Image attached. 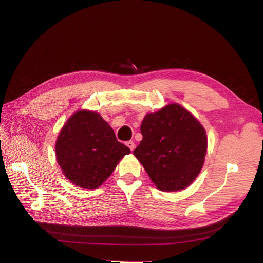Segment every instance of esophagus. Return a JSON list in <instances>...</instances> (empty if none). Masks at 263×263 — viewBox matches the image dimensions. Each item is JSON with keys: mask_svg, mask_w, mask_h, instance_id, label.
I'll list each match as a JSON object with an SVG mask.
<instances>
[{"mask_svg": "<svg viewBox=\"0 0 263 263\" xmlns=\"http://www.w3.org/2000/svg\"><path fill=\"white\" fill-rule=\"evenodd\" d=\"M126 145H127V147H128L131 151H133V150H134V148H135V144H134V142H133L132 140L127 141V142H126Z\"/></svg>", "mask_w": 263, "mask_h": 263, "instance_id": "obj_1", "label": "esophagus"}]
</instances>
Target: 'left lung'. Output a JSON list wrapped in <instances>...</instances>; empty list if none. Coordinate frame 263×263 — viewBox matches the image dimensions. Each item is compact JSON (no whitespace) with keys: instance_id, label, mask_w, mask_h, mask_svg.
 I'll list each match as a JSON object with an SVG mask.
<instances>
[{"instance_id":"obj_1","label":"left lung","mask_w":263,"mask_h":263,"mask_svg":"<svg viewBox=\"0 0 263 263\" xmlns=\"http://www.w3.org/2000/svg\"><path fill=\"white\" fill-rule=\"evenodd\" d=\"M142 139L133 154L157 189L183 190L200 173L208 148L205 130L178 104L148 113L140 126Z\"/></svg>"}]
</instances>
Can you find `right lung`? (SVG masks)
I'll use <instances>...</instances> for the list:
<instances>
[{
  "label": "right lung",
  "mask_w": 263,
  "mask_h": 263,
  "mask_svg": "<svg viewBox=\"0 0 263 263\" xmlns=\"http://www.w3.org/2000/svg\"><path fill=\"white\" fill-rule=\"evenodd\" d=\"M130 152L100 113L88 110L71 115L55 142L57 160L64 175L73 184L90 190L102 185Z\"/></svg>",
  "instance_id": "1"
}]
</instances>
